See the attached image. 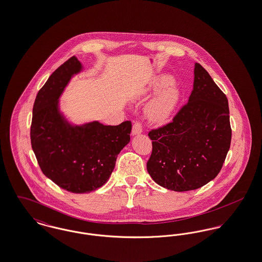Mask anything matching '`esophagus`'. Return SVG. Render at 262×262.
I'll list each match as a JSON object with an SVG mask.
<instances>
[{"label": "esophagus", "instance_id": "obj_1", "mask_svg": "<svg viewBox=\"0 0 262 262\" xmlns=\"http://www.w3.org/2000/svg\"><path fill=\"white\" fill-rule=\"evenodd\" d=\"M142 133V125L139 122H136L133 125V130H132V135L133 136H137L140 135Z\"/></svg>", "mask_w": 262, "mask_h": 262}]
</instances>
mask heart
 <instances>
[{"instance_id":"b5f03b06","label":"heart","mask_w":262,"mask_h":262,"mask_svg":"<svg viewBox=\"0 0 262 262\" xmlns=\"http://www.w3.org/2000/svg\"><path fill=\"white\" fill-rule=\"evenodd\" d=\"M165 86L162 91L147 106L146 113L154 122L165 121L174 111L179 102V89L168 75L156 78L148 88V92H155Z\"/></svg>"}]
</instances>
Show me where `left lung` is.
<instances>
[{
    "instance_id": "8db88e82",
    "label": "left lung",
    "mask_w": 262,
    "mask_h": 262,
    "mask_svg": "<svg viewBox=\"0 0 262 262\" xmlns=\"http://www.w3.org/2000/svg\"><path fill=\"white\" fill-rule=\"evenodd\" d=\"M229 104L206 70L195 62L193 89L172 123L148 134L152 153L147 172L159 186L187 191L219 174L230 149Z\"/></svg>"
}]
</instances>
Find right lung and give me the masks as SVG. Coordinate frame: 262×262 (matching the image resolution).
Returning <instances> with one entry per match:
<instances>
[{"mask_svg": "<svg viewBox=\"0 0 262 262\" xmlns=\"http://www.w3.org/2000/svg\"><path fill=\"white\" fill-rule=\"evenodd\" d=\"M82 64L72 57L60 66L38 92L30 139L47 178L74 193H88L110 178L118 154L129 142L132 123L104 125L98 121L72 125L61 113L59 98Z\"/></svg>", "mask_w": 262, "mask_h": 262, "instance_id": "obj_1", "label": "right lung"}]
</instances>
